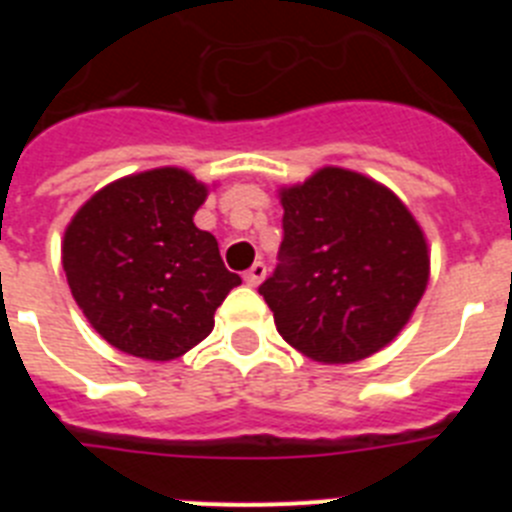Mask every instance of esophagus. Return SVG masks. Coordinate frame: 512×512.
I'll return each instance as SVG.
<instances>
[{"mask_svg":"<svg viewBox=\"0 0 512 512\" xmlns=\"http://www.w3.org/2000/svg\"><path fill=\"white\" fill-rule=\"evenodd\" d=\"M264 277H266V264H264V261H256V264H253L251 269H248L246 274H243V279H246L248 287H259V284L264 282Z\"/></svg>","mask_w":512,"mask_h":512,"instance_id":"1","label":"esophagus"}]
</instances>
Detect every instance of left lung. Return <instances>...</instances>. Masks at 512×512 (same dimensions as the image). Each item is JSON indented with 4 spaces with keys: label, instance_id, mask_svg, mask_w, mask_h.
Segmentation results:
<instances>
[{
    "label": "left lung",
    "instance_id": "left-lung-1",
    "mask_svg": "<svg viewBox=\"0 0 512 512\" xmlns=\"http://www.w3.org/2000/svg\"><path fill=\"white\" fill-rule=\"evenodd\" d=\"M279 200V264L259 287L279 336L325 364L361 361L395 341L431 271L423 230L400 197L325 166Z\"/></svg>",
    "mask_w": 512,
    "mask_h": 512
}]
</instances>
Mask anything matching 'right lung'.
I'll return each instance as SVG.
<instances>
[{
    "label": "right lung",
    "instance_id": "add662e5",
    "mask_svg": "<svg viewBox=\"0 0 512 512\" xmlns=\"http://www.w3.org/2000/svg\"><path fill=\"white\" fill-rule=\"evenodd\" d=\"M207 187L164 166L122 176L81 205L63 233V271L76 305L110 346L171 361L205 341L241 277L215 235L194 225Z\"/></svg>",
    "mask_w": 512,
    "mask_h": 512
}]
</instances>
